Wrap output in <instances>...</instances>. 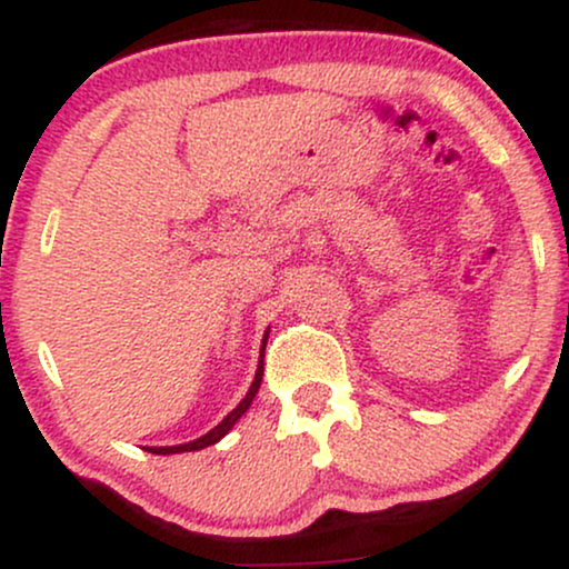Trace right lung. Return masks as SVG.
I'll list each match as a JSON object with an SVG mask.
<instances>
[{"mask_svg":"<svg viewBox=\"0 0 569 569\" xmlns=\"http://www.w3.org/2000/svg\"><path fill=\"white\" fill-rule=\"evenodd\" d=\"M264 345H267V339H264ZM264 345H262V350H264ZM262 375H264V363L259 361V367H257V375H253V382H251V388H248V393H246L243 401H240L238 407H234V409L230 411V415H227L224 420L219 422L217 428H211V430H208L206 436H200V439H194V441H189V443H179V447H147V449H149V452H152V455H179V452H198V449H206V447H211V443L221 441V439H224L227 433H230L234 422H238L240 417L246 415V409L251 407L253 396H257L259 385H262Z\"/></svg>","mask_w":569,"mask_h":569,"instance_id":"obj_1","label":"right lung"}]
</instances>
